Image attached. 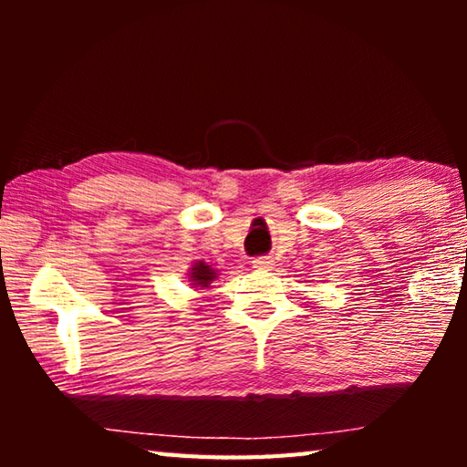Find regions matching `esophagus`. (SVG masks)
<instances>
[{
	"instance_id": "34e87169",
	"label": "esophagus",
	"mask_w": 467,
	"mask_h": 467,
	"mask_svg": "<svg viewBox=\"0 0 467 467\" xmlns=\"http://www.w3.org/2000/svg\"><path fill=\"white\" fill-rule=\"evenodd\" d=\"M274 265H275V262L272 257H255V259H253V267H255V270L270 272V270H274Z\"/></svg>"
}]
</instances>
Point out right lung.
<instances>
[{
    "label": "right lung",
    "instance_id": "obj_1",
    "mask_svg": "<svg viewBox=\"0 0 467 467\" xmlns=\"http://www.w3.org/2000/svg\"><path fill=\"white\" fill-rule=\"evenodd\" d=\"M187 275H189V282H192V288L203 290L218 278V270H214V267L208 265L205 262H195L192 267H189Z\"/></svg>",
    "mask_w": 467,
    "mask_h": 467
}]
</instances>
